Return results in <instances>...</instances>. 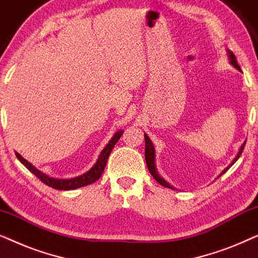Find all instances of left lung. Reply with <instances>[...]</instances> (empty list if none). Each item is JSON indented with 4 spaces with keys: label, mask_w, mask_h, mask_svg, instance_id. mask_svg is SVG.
<instances>
[{
    "label": "left lung",
    "mask_w": 258,
    "mask_h": 258,
    "mask_svg": "<svg viewBox=\"0 0 258 258\" xmlns=\"http://www.w3.org/2000/svg\"><path fill=\"white\" fill-rule=\"evenodd\" d=\"M227 55H228L229 63H230L231 66H234L236 69H238V70L241 69V68H239V66L237 64V61H236V57H235V55L232 54V51H231V50H229V49H227ZM144 140H146V162H147V167H148V169H149V171H150L151 176H153V177H154L155 179H156V181H157L158 183H160L161 185L165 186V188H169V189H175L174 186L169 184V183H168L167 181H165V179H164L163 177H161V176L158 175L157 169H156V164H155V157H156V154H155V147H154L153 142H151V140L149 139V136H148L147 134H144ZM245 142H246V141H244V142H243L242 146L239 147V150H238L237 155H236L235 158H234V160H232L231 163L229 164L228 167L224 169V170H222V172L220 174V176H221V175H223L225 171H228L229 169H230V168L232 167V165H234L235 162L237 161L239 157H241V155H242V153H243V150H244ZM220 176H217V178L220 177Z\"/></svg>",
    "instance_id": "8db88e82"
}]
</instances>
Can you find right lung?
I'll use <instances>...</instances> for the list:
<instances>
[{
    "mask_svg": "<svg viewBox=\"0 0 258 258\" xmlns=\"http://www.w3.org/2000/svg\"><path fill=\"white\" fill-rule=\"evenodd\" d=\"M122 134H123L122 129L118 130V132H116L114 134V136H112L110 141L108 142L107 146H105L103 148V150L101 151V154L98 155L96 163H95L87 172H84L83 175H80L77 176V177H73V178L51 177V176L44 174V172L38 170L37 168H35L30 162H28L26 158H23L19 153H15V154L21 163H22L30 172H33L37 178H40L44 184H47L49 186H51V188L57 189V190H74V189L81 188V186L91 184V183L96 182L97 179L101 177L102 172H103L105 168V164H107L109 155H110L112 148L115 147V144L118 142L119 137L122 136Z\"/></svg>",
    "mask_w": 258,
    "mask_h": 258,
    "instance_id": "right-lung-1",
    "label": "right lung"
}]
</instances>
